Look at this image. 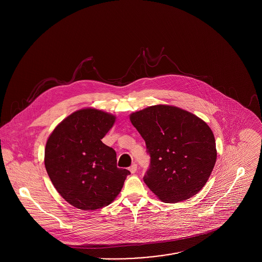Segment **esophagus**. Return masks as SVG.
<instances>
[{
  "instance_id": "1",
  "label": "esophagus",
  "mask_w": 262,
  "mask_h": 262,
  "mask_svg": "<svg viewBox=\"0 0 262 262\" xmlns=\"http://www.w3.org/2000/svg\"><path fill=\"white\" fill-rule=\"evenodd\" d=\"M129 170L131 171V173H135L136 170H137V164H136V163H133V164L129 167Z\"/></svg>"
}]
</instances>
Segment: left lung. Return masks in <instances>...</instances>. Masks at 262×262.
<instances>
[{
    "mask_svg": "<svg viewBox=\"0 0 262 262\" xmlns=\"http://www.w3.org/2000/svg\"><path fill=\"white\" fill-rule=\"evenodd\" d=\"M130 121L150 155L143 180L151 191L165 203L182 202L198 193L217 159L215 137L207 123L168 105L132 113Z\"/></svg>",
    "mask_w": 262,
    "mask_h": 262,
    "instance_id": "8db88e82",
    "label": "left lung"
}]
</instances>
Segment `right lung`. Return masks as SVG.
<instances>
[{
    "label": "right lung",
    "mask_w": 262,
    "mask_h": 262,
    "mask_svg": "<svg viewBox=\"0 0 262 262\" xmlns=\"http://www.w3.org/2000/svg\"><path fill=\"white\" fill-rule=\"evenodd\" d=\"M116 117L86 108L71 114L45 146L46 171L59 194L79 210L110 205L130 171L117 167L116 151L102 142Z\"/></svg>",
    "instance_id": "add662e5"
}]
</instances>
